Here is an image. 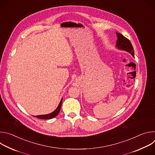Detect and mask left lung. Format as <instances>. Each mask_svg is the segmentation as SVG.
Wrapping results in <instances>:
<instances>
[{
  "mask_svg": "<svg viewBox=\"0 0 155 155\" xmlns=\"http://www.w3.org/2000/svg\"><path fill=\"white\" fill-rule=\"evenodd\" d=\"M116 34L118 37L116 44L117 48L119 50L127 51L128 53L131 54L132 56L134 57V48L132 47V45L129 40L118 32H116Z\"/></svg>",
  "mask_w": 155,
  "mask_h": 155,
  "instance_id": "1",
  "label": "left lung"
}]
</instances>
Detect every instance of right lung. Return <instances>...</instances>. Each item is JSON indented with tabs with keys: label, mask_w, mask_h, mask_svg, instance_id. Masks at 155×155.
<instances>
[{
	"label": "right lung",
	"mask_w": 155,
	"mask_h": 155,
	"mask_svg": "<svg viewBox=\"0 0 155 155\" xmlns=\"http://www.w3.org/2000/svg\"><path fill=\"white\" fill-rule=\"evenodd\" d=\"M62 98L60 101V103L59 104V105L58 106V107L56 108V109L54 110V112H53L51 114H47V115H37V116H35L36 118H39V119H44V120H48V119H51L54 118L55 117H56L61 110V105H62Z\"/></svg>",
	"instance_id": "obj_1"
}]
</instances>
